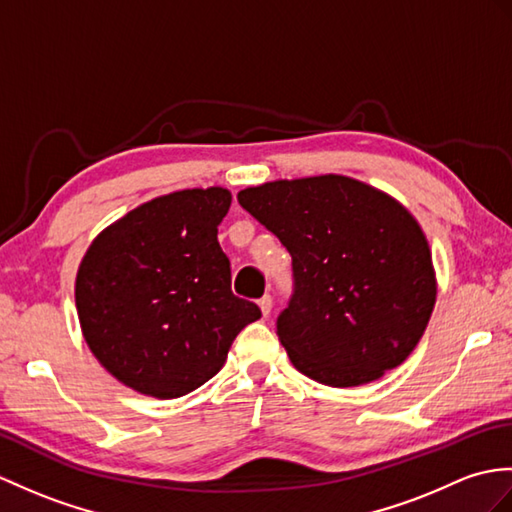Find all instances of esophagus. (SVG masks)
Here are the masks:
<instances>
[{"label": "esophagus", "mask_w": 512, "mask_h": 512, "mask_svg": "<svg viewBox=\"0 0 512 512\" xmlns=\"http://www.w3.org/2000/svg\"><path fill=\"white\" fill-rule=\"evenodd\" d=\"M259 310H261V314H264V316H270V312H272V296L270 294L261 296V299H259Z\"/></svg>", "instance_id": "1"}]
</instances>
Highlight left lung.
I'll return each mask as SVG.
<instances>
[{
  "instance_id": "8db88e82",
  "label": "left lung",
  "mask_w": 512,
  "mask_h": 512,
  "mask_svg": "<svg viewBox=\"0 0 512 512\" xmlns=\"http://www.w3.org/2000/svg\"><path fill=\"white\" fill-rule=\"evenodd\" d=\"M237 200L292 255L294 294L277 336L296 371L351 388L408 358L430 323L436 272L399 200L342 174L281 178Z\"/></svg>"
}]
</instances>
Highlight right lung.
<instances>
[{
	"label": "right lung",
	"mask_w": 512,
	"mask_h": 512,
	"mask_svg": "<svg viewBox=\"0 0 512 512\" xmlns=\"http://www.w3.org/2000/svg\"><path fill=\"white\" fill-rule=\"evenodd\" d=\"M229 207L224 187L181 189L128 211L87 248L76 275L80 329L117 382L183 397L220 371L235 336L261 318L231 292L218 242Z\"/></svg>",
	"instance_id": "add662e5"
}]
</instances>
